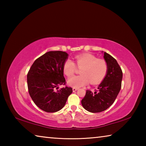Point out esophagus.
Instances as JSON below:
<instances>
[{
	"instance_id": "34e87169",
	"label": "esophagus",
	"mask_w": 146,
	"mask_h": 146,
	"mask_svg": "<svg viewBox=\"0 0 146 146\" xmlns=\"http://www.w3.org/2000/svg\"><path fill=\"white\" fill-rule=\"evenodd\" d=\"M78 90V88H73V92H75V91H77Z\"/></svg>"
}]
</instances>
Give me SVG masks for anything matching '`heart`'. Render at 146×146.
Here are the masks:
<instances>
[{
	"mask_svg": "<svg viewBox=\"0 0 146 146\" xmlns=\"http://www.w3.org/2000/svg\"><path fill=\"white\" fill-rule=\"evenodd\" d=\"M78 67L82 68L80 71L81 75L74 76L68 79V86L73 88H80L90 82L95 85L100 83L108 73V64L104 60L98 59L92 54L86 53L75 56ZM75 64L68 59L63 64L62 70L66 76H72L75 71Z\"/></svg>",
	"mask_w": 146,
	"mask_h": 146,
	"instance_id": "heart-1",
	"label": "heart"
}]
</instances>
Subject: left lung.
I'll return each instance as SVG.
<instances>
[{
	"label": "left lung",
	"instance_id": "1",
	"mask_svg": "<svg viewBox=\"0 0 146 146\" xmlns=\"http://www.w3.org/2000/svg\"><path fill=\"white\" fill-rule=\"evenodd\" d=\"M104 58L108 64L106 77L98 86V90L92 92L86 90L84 98L81 101L83 108L91 113L104 111L111 106L120 92L122 85V71L117 61L106 52Z\"/></svg>",
	"mask_w": 146,
	"mask_h": 146
}]
</instances>
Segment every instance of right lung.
<instances>
[{
    "mask_svg": "<svg viewBox=\"0 0 146 146\" xmlns=\"http://www.w3.org/2000/svg\"><path fill=\"white\" fill-rule=\"evenodd\" d=\"M68 56L64 51H48L35 60L29 69L27 75L29 95L44 111L60 110L73 92L72 88L68 87L55 91L58 86L66 83L62 67Z\"/></svg>",
    "mask_w": 146,
    "mask_h": 146,
    "instance_id": "1",
    "label": "right lung"
}]
</instances>
